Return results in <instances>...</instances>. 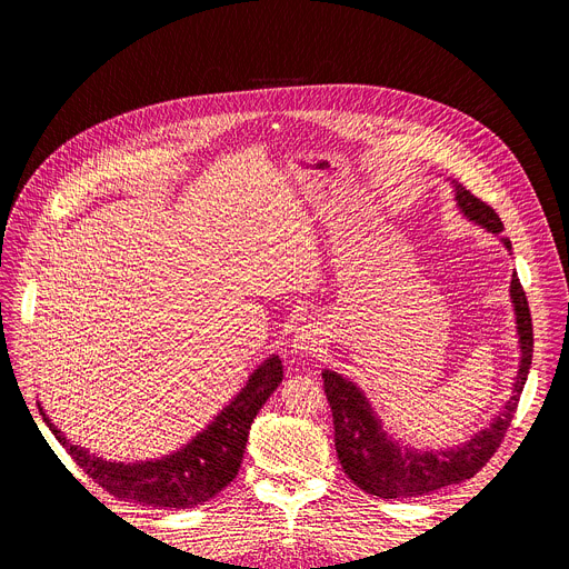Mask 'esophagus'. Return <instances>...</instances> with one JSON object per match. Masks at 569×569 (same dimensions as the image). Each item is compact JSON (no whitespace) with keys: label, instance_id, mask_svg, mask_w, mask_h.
Instances as JSON below:
<instances>
[{"label":"esophagus","instance_id":"34e87169","mask_svg":"<svg viewBox=\"0 0 569 569\" xmlns=\"http://www.w3.org/2000/svg\"><path fill=\"white\" fill-rule=\"evenodd\" d=\"M323 346V332L317 323H305L296 330L293 339H291V353L300 356V358H308L317 351H321Z\"/></svg>","mask_w":569,"mask_h":569}]
</instances>
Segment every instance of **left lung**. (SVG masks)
Instances as JSON below:
<instances>
[{"label": "left lung", "instance_id": "left-lung-1", "mask_svg": "<svg viewBox=\"0 0 569 569\" xmlns=\"http://www.w3.org/2000/svg\"><path fill=\"white\" fill-rule=\"evenodd\" d=\"M453 193L462 216L483 230L499 234L503 230L497 211L478 200L456 180ZM510 250V239H501ZM510 300L515 308V323L519 337V369L512 382V397L506 401L503 410L492 419V423L478 430L471 440L451 449H415L395 440L373 412L365 391L343 378L337 371H323V389L332 410L335 423V447L343 473L367 495L380 499H403L419 497L435 490H442L471 478L499 449L503 435L517 412L521 389L527 385V376L533 358V323L527 293H523L517 273L510 280Z\"/></svg>", "mask_w": 569, "mask_h": 569}]
</instances>
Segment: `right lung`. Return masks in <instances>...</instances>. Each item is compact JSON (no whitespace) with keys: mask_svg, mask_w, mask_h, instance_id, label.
Masks as SVG:
<instances>
[{"mask_svg":"<svg viewBox=\"0 0 569 569\" xmlns=\"http://www.w3.org/2000/svg\"><path fill=\"white\" fill-rule=\"evenodd\" d=\"M282 382V362L267 358L248 378L239 395L213 417L182 449L141 462H109L89 449L72 445L52 423L46 410H38L52 435L66 447L72 460L120 501H134L154 508H193L209 501L237 476L250 423Z\"/></svg>","mask_w":569,"mask_h":569,"instance_id":"add662e5","label":"right lung"}]
</instances>
